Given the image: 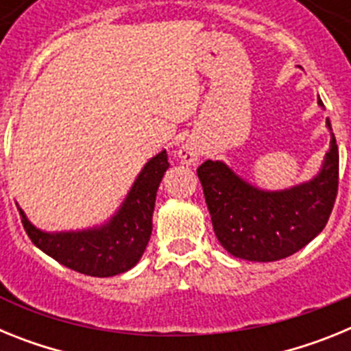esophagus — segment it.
Returning a JSON list of instances; mask_svg holds the SVG:
<instances>
[{
	"instance_id": "obj_1",
	"label": "esophagus",
	"mask_w": 351,
	"mask_h": 351,
	"mask_svg": "<svg viewBox=\"0 0 351 351\" xmlns=\"http://www.w3.org/2000/svg\"><path fill=\"white\" fill-rule=\"evenodd\" d=\"M179 158H181L182 163L186 165H195L200 158V149H197V145L186 144L179 149Z\"/></svg>"
}]
</instances>
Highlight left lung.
<instances>
[{"label": "left lung", "mask_w": 351, "mask_h": 351, "mask_svg": "<svg viewBox=\"0 0 351 351\" xmlns=\"http://www.w3.org/2000/svg\"><path fill=\"white\" fill-rule=\"evenodd\" d=\"M318 104L324 107L322 100ZM197 173L221 246L237 258L274 262L302 250L327 225L337 197L339 153L330 133L318 176L281 191L258 190L223 161H204Z\"/></svg>", "instance_id": "obj_1"}]
</instances>
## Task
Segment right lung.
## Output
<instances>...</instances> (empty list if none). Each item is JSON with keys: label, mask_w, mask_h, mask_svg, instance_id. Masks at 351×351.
<instances>
[{"label": "right lung", "mask_w": 351, "mask_h": 351, "mask_svg": "<svg viewBox=\"0 0 351 351\" xmlns=\"http://www.w3.org/2000/svg\"><path fill=\"white\" fill-rule=\"evenodd\" d=\"M169 169L167 151L145 163L128 197L105 225L79 232L38 230L17 207L27 237L56 262L80 274L108 278L137 265L153 232V210L156 191Z\"/></svg>", "instance_id": "1"}]
</instances>
